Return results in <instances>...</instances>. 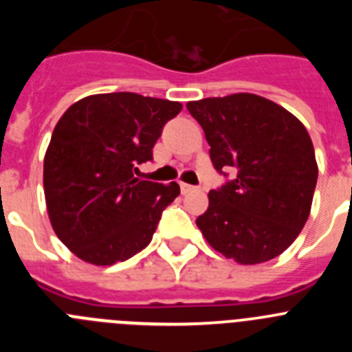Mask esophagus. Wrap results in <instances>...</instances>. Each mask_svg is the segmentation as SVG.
<instances>
[{"instance_id":"1","label":"esophagus","mask_w":352,"mask_h":352,"mask_svg":"<svg viewBox=\"0 0 352 352\" xmlns=\"http://www.w3.org/2000/svg\"><path fill=\"white\" fill-rule=\"evenodd\" d=\"M179 188H182V194H188V192L195 190V186L188 185V183H179Z\"/></svg>"}]
</instances>
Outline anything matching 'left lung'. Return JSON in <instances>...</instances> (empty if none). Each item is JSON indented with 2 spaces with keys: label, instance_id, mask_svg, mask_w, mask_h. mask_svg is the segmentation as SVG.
<instances>
[{
  "label": "left lung",
  "instance_id": "left-lung-1",
  "mask_svg": "<svg viewBox=\"0 0 352 352\" xmlns=\"http://www.w3.org/2000/svg\"><path fill=\"white\" fill-rule=\"evenodd\" d=\"M203 126L219 173L236 178L208 194L195 223L227 259L259 264L275 259L309 219L317 162L309 132L296 116L252 93L186 104Z\"/></svg>",
  "mask_w": 352,
  "mask_h": 352
}]
</instances>
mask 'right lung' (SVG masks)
I'll use <instances>...</instances> for the list:
<instances>
[{"instance_id": "1", "label": "right lung", "mask_w": 352, "mask_h": 352, "mask_svg": "<svg viewBox=\"0 0 352 352\" xmlns=\"http://www.w3.org/2000/svg\"><path fill=\"white\" fill-rule=\"evenodd\" d=\"M182 107L138 93H102L60 118L43 158V192L52 229L79 259L111 266L148 247L179 185L133 173L153 158L162 129Z\"/></svg>"}]
</instances>
